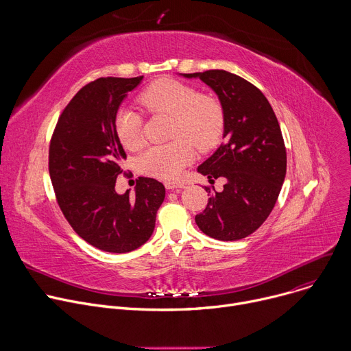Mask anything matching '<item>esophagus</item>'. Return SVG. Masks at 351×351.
<instances>
[{
    "label": "esophagus",
    "instance_id": "34e87169",
    "mask_svg": "<svg viewBox=\"0 0 351 351\" xmlns=\"http://www.w3.org/2000/svg\"><path fill=\"white\" fill-rule=\"evenodd\" d=\"M186 184L183 182H172V180H168L165 182V187L168 190H175V189H183Z\"/></svg>",
    "mask_w": 351,
    "mask_h": 351
}]
</instances>
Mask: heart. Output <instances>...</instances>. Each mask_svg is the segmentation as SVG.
<instances>
[{
  "instance_id": "heart-1",
  "label": "heart",
  "mask_w": 351,
  "mask_h": 351,
  "mask_svg": "<svg viewBox=\"0 0 351 351\" xmlns=\"http://www.w3.org/2000/svg\"><path fill=\"white\" fill-rule=\"evenodd\" d=\"M140 103L152 112L173 117L169 144L153 145L138 160L140 169L160 179H175L194 158V147L213 148L222 137L225 115L215 98L199 94L193 86L158 79L141 94ZM141 115L132 108H122L115 118V134L126 149L141 144Z\"/></svg>"
}]
</instances>
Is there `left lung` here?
I'll use <instances>...</instances> for the list:
<instances>
[{
    "label": "left lung",
    "instance_id": "left-lung-1",
    "mask_svg": "<svg viewBox=\"0 0 351 351\" xmlns=\"http://www.w3.org/2000/svg\"><path fill=\"white\" fill-rule=\"evenodd\" d=\"M180 76L199 79L213 88L225 115L223 144L197 171L210 182L225 178L226 183L195 215V223L217 240L244 239L265 222L286 176L279 122L267 97L234 73L215 69Z\"/></svg>",
    "mask_w": 351,
    "mask_h": 351
}]
</instances>
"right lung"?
I'll return each mask as SVG.
<instances>
[{"mask_svg":"<svg viewBox=\"0 0 351 351\" xmlns=\"http://www.w3.org/2000/svg\"><path fill=\"white\" fill-rule=\"evenodd\" d=\"M143 80L99 77L71 99L49 144V176L60 208L73 230L108 253H129L152 237L165 187L138 178L134 194H118L126 153L115 134V118L128 93Z\"/></svg>","mask_w":351,"mask_h":351,"instance_id":"obj_1","label":"right lung"}]
</instances>
